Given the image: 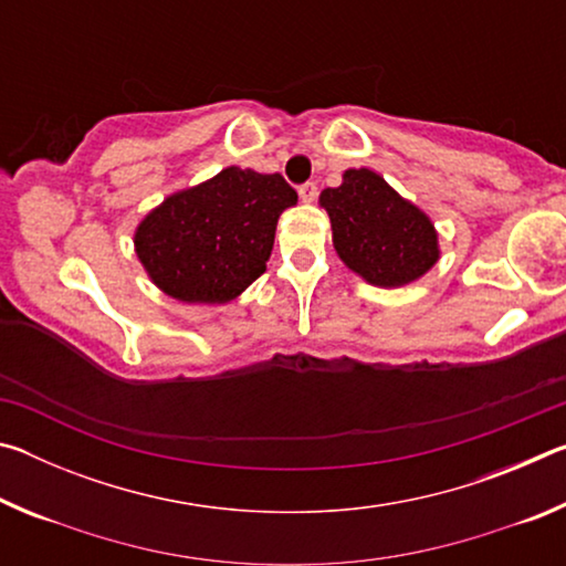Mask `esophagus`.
<instances>
[{"label":"esophagus","mask_w":566,"mask_h":566,"mask_svg":"<svg viewBox=\"0 0 566 566\" xmlns=\"http://www.w3.org/2000/svg\"><path fill=\"white\" fill-rule=\"evenodd\" d=\"M317 195H319V187L314 185V181H306V185L300 187V199L304 205H312L314 199H317Z\"/></svg>","instance_id":"1"}]
</instances>
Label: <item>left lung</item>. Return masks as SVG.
Listing matches in <instances>:
<instances>
[{
  "label": "left lung",
  "instance_id": "left-lung-1",
  "mask_svg": "<svg viewBox=\"0 0 566 566\" xmlns=\"http://www.w3.org/2000/svg\"><path fill=\"white\" fill-rule=\"evenodd\" d=\"M339 260L364 282L397 290L439 260L437 229L417 205L367 167L347 169L339 187L319 195Z\"/></svg>",
  "mask_w": 566,
  "mask_h": 566
}]
</instances>
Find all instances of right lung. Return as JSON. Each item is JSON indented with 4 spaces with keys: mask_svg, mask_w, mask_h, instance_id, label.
I'll use <instances>...</instances> for the list:
<instances>
[{
    "mask_svg": "<svg viewBox=\"0 0 566 566\" xmlns=\"http://www.w3.org/2000/svg\"><path fill=\"white\" fill-rule=\"evenodd\" d=\"M294 205L282 175L227 167L151 209L134 229V252L171 300L227 304L264 274L276 222Z\"/></svg>",
    "mask_w": 566,
    "mask_h": 566,
    "instance_id": "add662e5",
    "label": "right lung"
}]
</instances>
